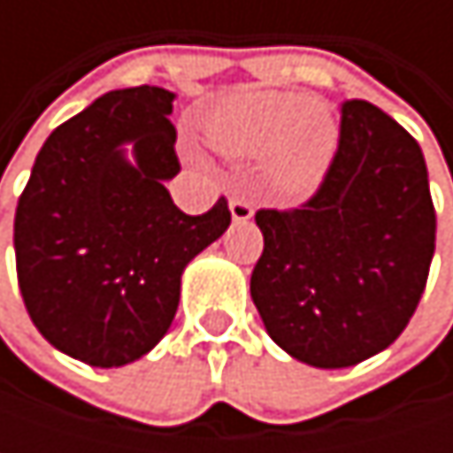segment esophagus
I'll list each match as a JSON object with an SVG mask.
<instances>
[{"mask_svg": "<svg viewBox=\"0 0 453 453\" xmlns=\"http://www.w3.org/2000/svg\"><path fill=\"white\" fill-rule=\"evenodd\" d=\"M230 215H233V220H235V223H246V220H251L254 207H251V202H249V199H243V196H233V199H230Z\"/></svg>", "mask_w": 453, "mask_h": 453, "instance_id": "34e87169", "label": "esophagus"}]
</instances>
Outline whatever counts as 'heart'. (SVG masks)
Segmentation results:
<instances>
[{
    "mask_svg": "<svg viewBox=\"0 0 453 453\" xmlns=\"http://www.w3.org/2000/svg\"><path fill=\"white\" fill-rule=\"evenodd\" d=\"M207 136L218 151L235 159L270 154V178L283 194L315 188L327 170L338 123L325 104L307 94L246 88L210 115Z\"/></svg>",
    "mask_w": 453,
    "mask_h": 453,
    "instance_id": "heart-1",
    "label": "heart"
}]
</instances>
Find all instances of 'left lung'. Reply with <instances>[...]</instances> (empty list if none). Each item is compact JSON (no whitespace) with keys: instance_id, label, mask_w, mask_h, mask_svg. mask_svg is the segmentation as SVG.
<instances>
[{"instance_id":"1","label":"left lung","mask_w":453,"mask_h":453,"mask_svg":"<svg viewBox=\"0 0 453 453\" xmlns=\"http://www.w3.org/2000/svg\"><path fill=\"white\" fill-rule=\"evenodd\" d=\"M251 299L270 338L322 370L388 349L414 315L435 251L422 149L365 99L341 104L333 162L296 210H259Z\"/></svg>"}]
</instances>
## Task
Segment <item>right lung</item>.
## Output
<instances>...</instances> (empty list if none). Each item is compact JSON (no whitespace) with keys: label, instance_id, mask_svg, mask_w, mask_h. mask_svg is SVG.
<instances>
[{"label":"right lung","instance_id":"1","mask_svg":"<svg viewBox=\"0 0 453 453\" xmlns=\"http://www.w3.org/2000/svg\"><path fill=\"white\" fill-rule=\"evenodd\" d=\"M175 94L120 88L51 131L15 212L26 310L46 341L91 367H120L167 333L186 265L230 226L226 196L180 212ZM134 162L125 157V143Z\"/></svg>","mask_w":453,"mask_h":453}]
</instances>
